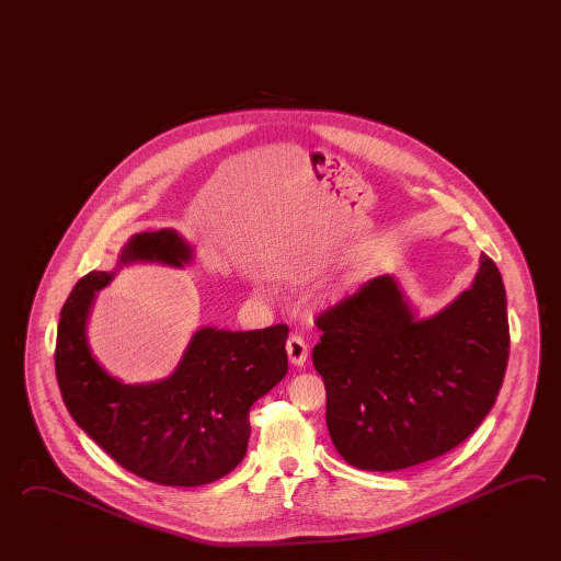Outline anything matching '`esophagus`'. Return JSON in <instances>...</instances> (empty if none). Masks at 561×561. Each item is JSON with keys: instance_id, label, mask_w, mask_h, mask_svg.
<instances>
[{"instance_id": "esophagus-1", "label": "esophagus", "mask_w": 561, "mask_h": 561, "mask_svg": "<svg viewBox=\"0 0 561 561\" xmlns=\"http://www.w3.org/2000/svg\"><path fill=\"white\" fill-rule=\"evenodd\" d=\"M287 357L291 366L301 367L308 359V343L304 342V337L298 333H291L286 343Z\"/></svg>"}]
</instances>
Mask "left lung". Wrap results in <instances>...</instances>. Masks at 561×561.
I'll list each match as a JSON object with an SVG mask.
<instances>
[{"instance_id": "1", "label": "left lung", "mask_w": 561, "mask_h": 561, "mask_svg": "<svg viewBox=\"0 0 561 561\" xmlns=\"http://www.w3.org/2000/svg\"><path fill=\"white\" fill-rule=\"evenodd\" d=\"M313 366L333 446L350 466L398 471L439 458L483 422L510 355L505 287L481 253L471 286L430 318L393 275L320 316Z\"/></svg>"}]
</instances>
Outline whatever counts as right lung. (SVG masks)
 Here are the masks:
<instances>
[{"mask_svg":"<svg viewBox=\"0 0 561 561\" xmlns=\"http://www.w3.org/2000/svg\"><path fill=\"white\" fill-rule=\"evenodd\" d=\"M194 248L175 229L127 240L112 272H90L59 313L56 376L73 422L144 480L194 488L228 476L250 439V408L287 374V325L253 332L199 328L172 376L124 383L92 354L88 318L98 291L129 263L183 267Z\"/></svg>","mask_w":561,"mask_h":561,"instance_id":"right-lung-1","label":"right lung"}]
</instances>
